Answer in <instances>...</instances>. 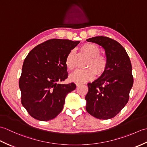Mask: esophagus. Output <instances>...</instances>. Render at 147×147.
<instances>
[{"mask_svg":"<svg viewBox=\"0 0 147 147\" xmlns=\"http://www.w3.org/2000/svg\"><path fill=\"white\" fill-rule=\"evenodd\" d=\"M76 86H80V85H82V83H76Z\"/></svg>","mask_w":147,"mask_h":147,"instance_id":"1","label":"esophagus"}]
</instances>
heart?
Returning <instances> with one entry per match:
<instances>
[{
  "label": "heart",
  "mask_w": 147,
  "mask_h": 147,
  "mask_svg": "<svg viewBox=\"0 0 147 147\" xmlns=\"http://www.w3.org/2000/svg\"><path fill=\"white\" fill-rule=\"evenodd\" d=\"M82 51L90 57L88 62L89 67L84 69H78L70 75L72 82L82 83L93 80L96 76V71L98 75H101L107 69L108 59L105 55L100 54V49L98 47L91 43H86L82 46ZM74 51L68 53L65 61V64L69 70H73L74 64L73 62Z\"/></svg>",
  "instance_id": "b5f03b06"
}]
</instances>
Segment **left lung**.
Listing matches in <instances>:
<instances>
[{
  "instance_id": "8db88e82",
  "label": "left lung",
  "mask_w": 147,
  "mask_h": 147,
  "mask_svg": "<svg viewBox=\"0 0 147 147\" xmlns=\"http://www.w3.org/2000/svg\"><path fill=\"white\" fill-rule=\"evenodd\" d=\"M86 41L105 49L108 65L99 78L88 83L86 110L96 118L109 119L115 117L129 100L133 85L131 63L126 50L113 39L99 36Z\"/></svg>"
}]
</instances>
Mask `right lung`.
<instances>
[{
  "label": "right lung",
  "instance_id": "right-lung-1",
  "mask_svg": "<svg viewBox=\"0 0 147 147\" xmlns=\"http://www.w3.org/2000/svg\"><path fill=\"white\" fill-rule=\"evenodd\" d=\"M80 42L51 39L36 46L26 57L19 86L21 104L32 117L49 121L62 111L65 96L76 86L59 82L67 78L65 58Z\"/></svg>",
  "mask_w": 147,
  "mask_h": 147
}]
</instances>
